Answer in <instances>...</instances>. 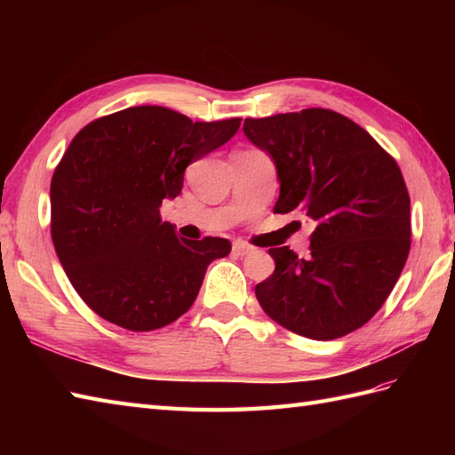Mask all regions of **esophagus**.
<instances>
[{"label":"esophagus","instance_id":"34e87169","mask_svg":"<svg viewBox=\"0 0 455 455\" xmlns=\"http://www.w3.org/2000/svg\"><path fill=\"white\" fill-rule=\"evenodd\" d=\"M252 246L250 244H246V243H243V240H235L233 243V252L236 254V256H246V254H250L252 252Z\"/></svg>","mask_w":455,"mask_h":455}]
</instances>
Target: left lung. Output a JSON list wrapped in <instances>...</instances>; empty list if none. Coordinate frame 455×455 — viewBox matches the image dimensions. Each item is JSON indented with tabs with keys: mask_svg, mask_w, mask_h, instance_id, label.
I'll return each mask as SVG.
<instances>
[{
	"mask_svg": "<svg viewBox=\"0 0 455 455\" xmlns=\"http://www.w3.org/2000/svg\"><path fill=\"white\" fill-rule=\"evenodd\" d=\"M244 134L275 162L274 212L315 222L308 258L269 248L275 269L256 285L259 305L311 340L357 331L409 258L411 197L397 162L360 124L321 108L246 119Z\"/></svg>",
	"mask_w": 455,
	"mask_h": 455,
	"instance_id": "8db88e82",
	"label": "left lung"
}]
</instances>
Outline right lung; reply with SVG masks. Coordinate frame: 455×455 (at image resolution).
I'll return each mask as SVG.
<instances>
[{
    "label": "right lung",
    "mask_w": 455,
    "mask_h": 455,
    "mask_svg": "<svg viewBox=\"0 0 455 455\" xmlns=\"http://www.w3.org/2000/svg\"><path fill=\"white\" fill-rule=\"evenodd\" d=\"M240 119L193 123L160 105L92 121L51 181V236L76 291L93 313L132 332L166 326L196 301L227 238L186 240L162 220L183 172L235 137Z\"/></svg>",
    "instance_id": "obj_1"
}]
</instances>
